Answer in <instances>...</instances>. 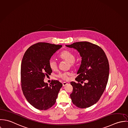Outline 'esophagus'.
Segmentation results:
<instances>
[{
    "label": "esophagus",
    "mask_w": 128,
    "mask_h": 128,
    "mask_svg": "<svg viewBox=\"0 0 128 128\" xmlns=\"http://www.w3.org/2000/svg\"><path fill=\"white\" fill-rule=\"evenodd\" d=\"M62 84H63V86H66L67 84H68V83L67 82H63L62 83Z\"/></svg>",
    "instance_id": "esophagus-1"
}]
</instances>
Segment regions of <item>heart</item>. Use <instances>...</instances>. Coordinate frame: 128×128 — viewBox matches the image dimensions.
Returning <instances> with one entry per match:
<instances>
[{"label": "heart", "instance_id": "heart-1", "mask_svg": "<svg viewBox=\"0 0 128 128\" xmlns=\"http://www.w3.org/2000/svg\"><path fill=\"white\" fill-rule=\"evenodd\" d=\"M59 57L62 60H66L69 63V65L71 67L74 66L75 64V56L74 54L69 50H64L62 51L59 55ZM48 66L50 69L52 71H56L57 69V63L55 60L51 58L48 62ZM72 74L70 72H65L63 73H60L57 75V77L64 80H68L69 77L71 76Z\"/></svg>", "mask_w": 128, "mask_h": 128}]
</instances>
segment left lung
<instances>
[{
    "label": "left lung",
    "instance_id": "8db88e82",
    "mask_svg": "<svg viewBox=\"0 0 128 128\" xmlns=\"http://www.w3.org/2000/svg\"><path fill=\"white\" fill-rule=\"evenodd\" d=\"M66 46L76 50L82 57L75 79L78 82H70L73 88L70 98L78 107H89L99 100L106 87L109 74L108 59L100 47L90 42H77ZM85 80L87 82L83 86L79 83Z\"/></svg>",
    "mask_w": 128,
    "mask_h": 128
}]
</instances>
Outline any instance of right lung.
Listing matches in <instances>:
<instances>
[{"label":"right lung","instance_id":"1","mask_svg":"<svg viewBox=\"0 0 128 128\" xmlns=\"http://www.w3.org/2000/svg\"><path fill=\"white\" fill-rule=\"evenodd\" d=\"M46 42H38L26 50L21 63V87L27 101L38 110H47L56 102L62 84L52 80L50 85L44 78L50 75L48 62L55 52L62 48Z\"/></svg>","mask_w":128,"mask_h":128}]
</instances>
